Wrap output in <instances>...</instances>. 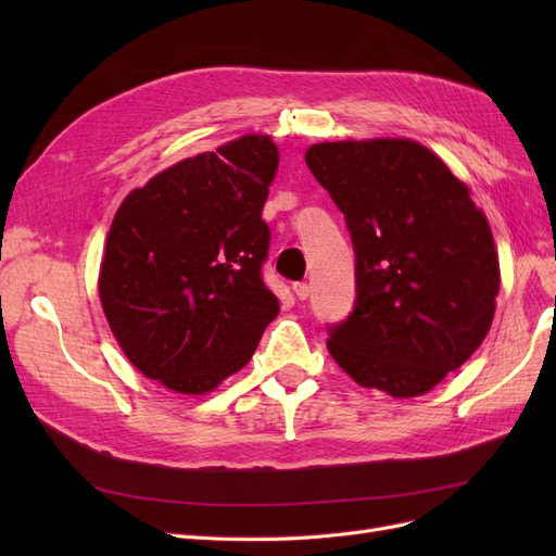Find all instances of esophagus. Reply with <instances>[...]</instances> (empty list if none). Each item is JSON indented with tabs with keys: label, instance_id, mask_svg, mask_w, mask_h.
Here are the masks:
<instances>
[{
	"label": "esophagus",
	"instance_id": "esophagus-1",
	"mask_svg": "<svg viewBox=\"0 0 556 556\" xmlns=\"http://www.w3.org/2000/svg\"><path fill=\"white\" fill-rule=\"evenodd\" d=\"M292 292L296 294V299H301V301H306L308 296H311V288L306 282H294L292 285Z\"/></svg>",
	"mask_w": 556,
	"mask_h": 556
}]
</instances>
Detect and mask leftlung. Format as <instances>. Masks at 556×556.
<instances>
[{
  "label": "left lung",
  "mask_w": 556,
  "mask_h": 556,
  "mask_svg": "<svg viewBox=\"0 0 556 556\" xmlns=\"http://www.w3.org/2000/svg\"><path fill=\"white\" fill-rule=\"evenodd\" d=\"M357 257V301L329 329V355L362 387L410 399L473 355L501 285L486 215L450 166L413 139L313 143Z\"/></svg>",
  "instance_id": "1"
}]
</instances>
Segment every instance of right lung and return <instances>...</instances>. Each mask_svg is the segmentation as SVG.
I'll return each instance as SVG.
<instances>
[{
  "label": "right lung",
  "instance_id": "right-lung-1",
  "mask_svg": "<svg viewBox=\"0 0 556 556\" xmlns=\"http://www.w3.org/2000/svg\"><path fill=\"white\" fill-rule=\"evenodd\" d=\"M278 162L268 134H243L160 172L115 211L99 299L125 357L166 390L213 392L280 313L262 280Z\"/></svg>",
  "mask_w": 556,
  "mask_h": 556
}]
</instances>
